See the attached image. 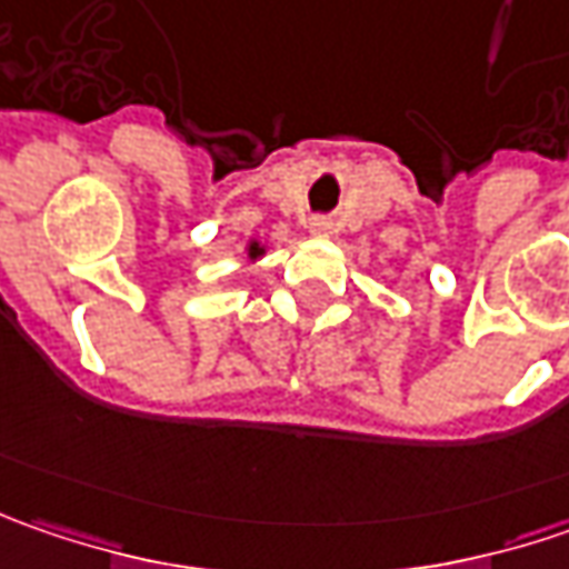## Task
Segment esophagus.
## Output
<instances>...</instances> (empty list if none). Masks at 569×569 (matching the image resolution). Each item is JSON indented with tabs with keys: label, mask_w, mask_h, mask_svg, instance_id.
Returning <instances> with one entry per match:
<instances>
[{
	"label": "esophagus",
	"mask_w": 569,
	"mask_h": 569,
	"mask_svg": "<svg viewBox=\"0 0 569 569\" xmlns=\"http://www.w3.org/2000/svg\"><path fill=\"white\" fill-rule=\"evenodd\" d=\"M310 233H313V237H329V233H332V221H329L326 214L310 218Z\"/></svg>",
	"instance_id": "34e87169"
}]
</instances>
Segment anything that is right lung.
<instances>
[{
    "mask_svg": "<svg viewBox=\"0 0 569 569\" xmlns=\"http://www.w3.org/2000/svg\"><path fill=\"white\" fill-rule=\"evenodd\" d=\"M259 252H262V247H259V243H256V240H252V243H250V259H256V256H259Z\"/></svg>",
    "mask_w": 569,
    "mask_h": 569,
    "instance_id": "obj_1",
    "label": "right lung"
}]
</instances>
